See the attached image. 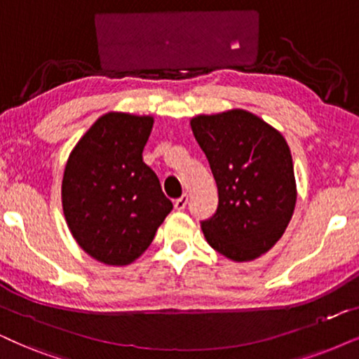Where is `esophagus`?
<instances>
[{
  "instance_id": "obj_1",
  "label": "esophagus",
  "mask_w": 359,
  "mask_h": 359,
  "mask_svg": "<svg viewBox=\"0 0 359 359\" xmlns=\"http://www.w3.org/2000/svg\"><path fill=\"white\" fill-rule=\"evenodd\" d=\"M187 202H189V197H187V195H182V197L177 198V201L174 202L175 210H184L185 205H187Z\"/></svg>"
}]
</instances>
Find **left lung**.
Wrapping results in <instances>:
<instances>
[{
	"label": "left lung",
	"instance_id": "8db88e82",
	"mask_svg": "<svg viewBox=\"0 0 359 359\" xmlns=\"http://www.w3.org/2000/svg\"><path fill=\"white\" fill-rule=\"evenodd\" d=\"M210 164L219 205L202 230L213 250L248 262L278 242L297 202L287 140L252 112L233 109L190 121Z\"/></svg>",
	"mask_w": 359,
	"mask_h": 359
}]
</instances>
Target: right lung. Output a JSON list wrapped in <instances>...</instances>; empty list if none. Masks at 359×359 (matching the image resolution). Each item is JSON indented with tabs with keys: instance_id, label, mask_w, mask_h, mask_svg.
I'll list each match as a JSON object with an SVG mask.
<instances>
[{
	"instance_id": "right-lung-1",
	"label": "right lung",
	"mask_w": 359,
	"mask_h": 359,
	"mask_svg": "<svg viewBox=\"0 0 359 359\" xmlns=\"http://www.w3.org/2000/svg\"><path fill=\"white\" fill-rule=\"evenodd\" d=\"M154 119L109 112L71 152L62 177V210L72 237L106 265H129L147 250L172 202L142 151Z\"/></svg>"
}]
</instances>
